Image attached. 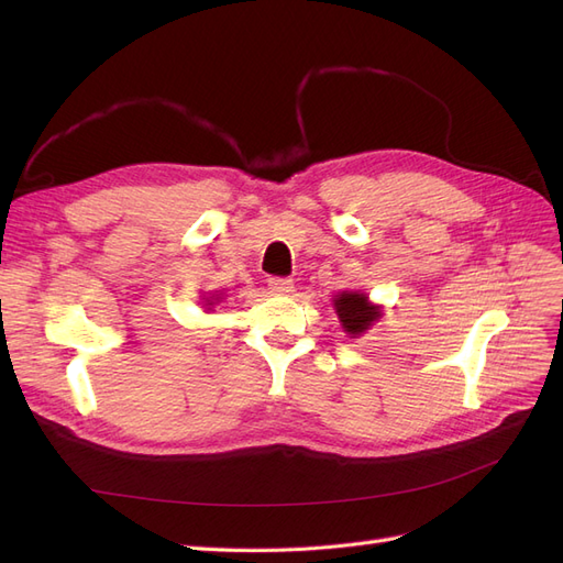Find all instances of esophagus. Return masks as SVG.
I'll return each instance as SVG.
<instances>
[{"instance_id":"1","label":"esophagus","mask_w":563,"mask_h":563,"mask_svg":"<svg viewBox=\"0 0 563 563\" xmlns=\"http://www.w3.org/2000/svg\"><path fill=\"white\" fill-rule=\"evenodd\" d=\"M267 286H269L272 294L286 296V294L294 291V279H288V277H269Z\"/></svg>"}]
</instances>
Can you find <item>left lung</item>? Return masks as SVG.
Returning <instances> with one entry per match:
<instances>
[{"mask_svg":"<svg viewBox=\"0 0 563 563\" xmlns=\"http://www.w3.org/2000/svg\"><path fill=\"white\" fill-rule=\"evenodd\" d=\"M333 308L338 312L340 323H343V329L356 338L362 335L373 321H378L383 310L380 305H373L368 300L366 294H356V291H343L333 298Z\"/></svg>","mask_w":563,"mask_h":563,"instance_id":"1","label":"left lung"}]
</instances>
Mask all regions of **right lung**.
Returning a JSON list of instances; mask_svg holds the SVG:
<instances>
[{"instance_id": "obj_1", "label": "right lung", "mask_w": 563, "mask_h": 563, "mask_svg": "<svg viewBox=\"0 0 563 563\" xmlns=\"http://www.w3.org/2000/svg\"><path fill=\"white\" fill-rule=\"evenodd\" d=\"M209 305H213V300H211V302H209Z\"/></svg>"}]
</instances>
